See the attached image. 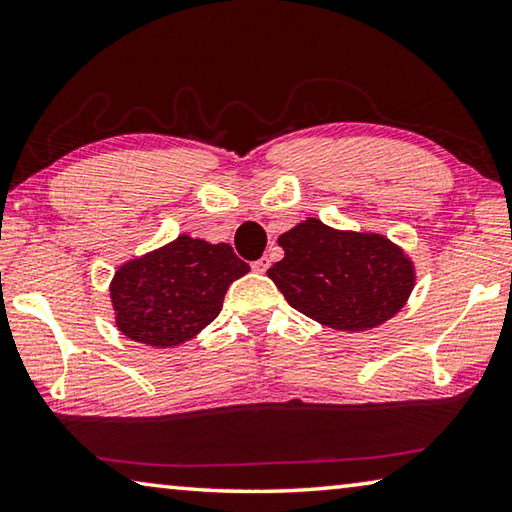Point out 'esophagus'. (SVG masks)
I'll return each mask as SVG.
<instances>
[{
	"label": "esophagus",
	"mask_w": 512,
	"mask_h": 512,
	"mask_svg": "<svg viewBox=\"0 0 512 512\" xmlns=\"http://www.w3.org/2000/svg\"><path fill=\"white\" fill-rule=\"evenodd\" d=\"M271 266V259L268 257H259L257 262H253V271H257V273H266V268Z\"/></svg>",
	"instance_id": "1"
}]
</instances>
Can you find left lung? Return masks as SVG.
Wrapping results in <instances>:
<instances>
[{"mask_svg":"<svg viewBox=\"0 0 512 512\" xmlns=\"http://www.w3.org/2000/svg\"><path fill=\"white\" fill-rule=\"evenodd\" d=\"M284 257L268 277L289 305L341 332H366L400 311L415 287L404 250L377 232L329 228L309 219L277 237Z\"/></svg>","mask_w":512,"mask_h":512,"instance_id":"obj_1","label":"left lung"}]
</instances>
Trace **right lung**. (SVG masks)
Listing matches in <instances>:
<instances>
[{
	"instance_id": "obj_1",
	"label": "right lung",
	"mask_w": 512,
	"mask_h": 512,
	"mask_svg": "<svg viewBox=\"0 0 512 512\" xmlns=\"http://www.w3.org/2000/svg\"><path fill=\"white\" fill-rule=\"evenodd\" d=\"M248 271L232 246L180 235L117 268L110 282L115 325L131 341L176 348L219 316L225 291Z\"/></svg>"
}]
</instances>
